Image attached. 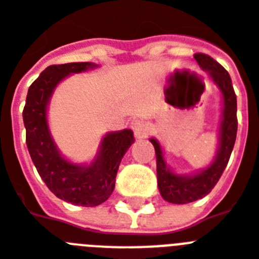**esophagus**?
<instances>
[{"instance_id":"obj_1","label":"esophagus","mask_w":259,"mask_h":259,"mask_svg":"<svg viewBox=\"0 0 259 259\" xmlns=\"http://www.w3.org/2000/svg\"><path fill=\"white\" fill-rule=\"evenodd\" d=\"M132 129L134 132V136L137 138H143V137H147L150 134V126L147 125L145 121L142 119H136L132 122Z\"/></svg>"}]
</instances>
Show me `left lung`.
Returning <instances> with one entry per match:
<instances>
[{
    "label": "left lung",
    "instance_id": "1",
    "mask_svg": "<svg viewBox=\"0 0 259 259\" xmlns=\"http://www.w3.org/2000/svg\"><path fill=\"white\" fill-rule=\"evenodd\" d=\"M197 64L209 73L223 95V118L219 133V150L213 163L195 175H177L167 167L159 142L151 138L156 155V178L162 197L168 203L187 204L207 196L223 175L237 136V97L229 73L207 54H195Z\"/></svg>",
    "mask_w": 259,
    "mask_h": 259
}]
</instances>
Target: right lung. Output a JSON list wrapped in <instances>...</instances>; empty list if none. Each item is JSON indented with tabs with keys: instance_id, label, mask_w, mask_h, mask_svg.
<instances>
[{
	"instance_id": "right-lung-1",
	"label": "right lung",
	"mask_w": 259,
	"mask_h": 259,
	"mask_svg": "<svg viewBox=\"0 0 259 259\" xmlns=\"http://www.w3.org/2000/svg\"><path fill=\"white\" fill-rule=\"evenodd\" d=\"M97 67L95 63L50 66L32 82L23 108L26 145L36 171L56 197L81 207H96L114 190L118 166L134 142L133 132H110L101 141L97 156L89 166L64 159L52 140L47 123V105L54 89L66 76Z\"/></svg>"
}]
</instances>
